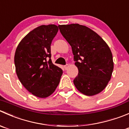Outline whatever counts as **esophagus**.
Listing matches in <instances>:
<instances>
[{
    "label": "esophagus",
    "instance_id": "1",
    "mask_svg": "<svg viewBox=\"0 0 129 129\" xmlns=\"http://www.w3.org/2000/svg\"><path fill=\"white\" fill-rule=\"evenodd\" d=\"M69 66V65H68V64H66V66H63V68H64V69H65V70H67V69H68Z\"/></svg>",
    "mask_w": 129,
    "mask_h": 129
}]
</instances>
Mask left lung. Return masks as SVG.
I'll return each mask as SVG.
<instances>
[{
    "label": "left lung",
    "mask_w": 129,
    "mask_h": 129,
    "mask_svg": "<svg viewBox=\"0 0 129 129\" xmlns=\"http://www.w3.org/2000/svg\"><path fill=\"white\" fill-rule=\"evenodd\" d=\"M61 34L72 47L78 75L74 84L87 96L102 92L112 77V53L105 42L94 31L79 24L58 25Z\"/></svg>",
    "instance_id": "left-lung-1"
}]
</instances>
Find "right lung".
<instances>
[{"label": "right lung", "instance_id": "1", "mask_svg": "<svg viewBox=\"0 0 129 129\" xmlns=\"http://www.w3.org/2000/svg\"><path fill=\"white\" fill-rule=\"evenodd\" d=\"M58 30L55 24L36 27L20 42L15 52V67L20 82L38 98L52 94L63 73L50 58L51 43Z\"/></svg>", "mask_w": 129, "mask_h": 129}]
</instances>
